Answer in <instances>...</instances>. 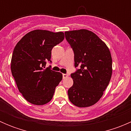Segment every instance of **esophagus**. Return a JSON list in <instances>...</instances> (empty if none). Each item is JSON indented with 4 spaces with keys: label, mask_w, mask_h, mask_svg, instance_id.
I'll use <instances>...</instances> for the list:
<instances>
[{
    "label": "esophagus",
    "mask_w": 131,
    "mask_h": 131,
    "mask_svg": "<svg viewBox=\"0 0 131 131\" xmlns=\"http://www.w3.org/2000/svg\"><path fill=\"white\" fill-rule=\"evenodd\" d=\"M68 77V74H64L63 73V79H65V78H67Z\"/></svg>",
    "instance_id": "esophagus-1"
}]
</instances>
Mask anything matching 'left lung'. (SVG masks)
Returning a JSON list of instances; mask_svg holds the SVG:
<instances>
[{"mask_svg": "<svg viewBox=\"0 0 131 131\" xmlns=\"http://www.w3.org/2000/svg\"><path fill=\"white\" fill-rule=\"evenodd\" d=\"M74 52L75 67L71 74L73 84L68 91L70 101L78 107L94 105L102 97L112 74V59L106 43L89 30L65 31Z\"/></svg>", "mask_w": 131, "mask_h": 131, "instance_id": "obj_1", "label": "left lung"}]
</instances>
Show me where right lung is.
Wrapping results in <instances>:
<instances>
[{
    "mask_svg": "<svg viewBox=\"0 0 131 131\" xmlns=\"http://www.w3.org/2000/svg\"><path fill=\"white\" fill-rule=\"evenodd\" d=\"M64 33L43 30L30 31L17 43L11 58V73L18 90L27 101L43 105L52 100L63 79L60 72L46 68L51 51L64 40Z\"/></svg>",
    "mask_w": 131,
    "mask_h": 131,
    "instance_id": "right-lung-1",
    "label": "right lung"
}]
</instances>
